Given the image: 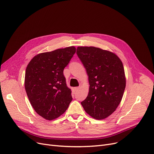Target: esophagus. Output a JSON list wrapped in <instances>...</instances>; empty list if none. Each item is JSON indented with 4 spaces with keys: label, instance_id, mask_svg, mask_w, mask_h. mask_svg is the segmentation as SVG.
<instances>
[{
    "label": "esophagus",
    "instance_id": "obj_1",
    "mask_svg": "<svg viewBox=\"0 0 154 154\" xmlns=\"http://www.w3.org/2000/svg\"><path fill=\"white\" fill-rule=\"evenodd\" d=\"M79 88H80V87H77L75 88V91H78L79 90Z\"/></svg>",
    "mask_w": 154,
    "mask_h": 154
}]
</instances>
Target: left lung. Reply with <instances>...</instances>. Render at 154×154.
I'll list each match as a JSON object with an SVG mask.
<instances>
[{
    "instance_id": "left-lung-1",
    "label": "left lung",
    "mask_w": 154,
    "mask_h": 154,
    "mask_svg": "<svg viewBox=\"0 0 154 154\" xmlns=\"http://www.w3.org/2000/svg\"><path fill=\"white\" fill-rule=\"evenodd\" d=\"M77 54L90 85L82 106L92 117L106 119L116 110L124 95L126 80L122 62L115 54L95 47H78Z\"/></svg>"
}]
</instances>
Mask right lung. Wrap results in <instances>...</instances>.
<instances>
[{"instance_id": "obj_1", "label": "right lung", "mask_w": 154, "mask_h": 154, "mask_svg": "<svg viewBox=\"0 0 154 154\" xmlns=\"http://www.w3.org/2000/svg\"><path fill=\"white\" fill-rule=\"evenodd\" d=\"M75 52V47L71 46L39 54L26 68L27 97L35 111L47 120H54L63 114L72 100L63 69Z\"/></svg>"}]
</instances>
